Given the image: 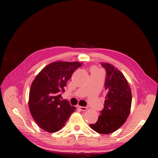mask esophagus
I'll list each match as a JSON object with an SVG mask.
<instances>
[{
  "label": "esophagus",
  "instance_id": "esophagus-1",
  "mask_svg": "<svg viewBox=\"0 0 158 158\" xmlns=\"http://www.w3.org/2000/svg\"><path fill=\"white\" fill-rule=\"evenodd\" d=\"M77 108H78V109L81 110V111H86V110L88 109L87 107H82V106H77Z\"/></svg>",
  "mask_w": 158,
  "mask_h": 158
}]
</instances>
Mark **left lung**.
Instances as JSON below:
<instances>
[{
	"label": "left lung",
	"instance_id": "8db88e82",
	"mask_svg": "<svg viewBox=\"0 0 158 158\" xmlns=\"http://www.w3.org/2000/svg\"><path fill=\"white\" fill-rule=\"evenodd\" d=\"M106 70V100L97 122L90 124L94 131L102 135L112 133L120 128L130 114L132 93L125 76L115 66L102 63Z\"/></svg>",
	"mask_w": 158,
	"mask_h": 158
}]
</instances>
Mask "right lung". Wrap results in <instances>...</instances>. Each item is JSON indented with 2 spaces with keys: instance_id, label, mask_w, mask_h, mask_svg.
<instances>
[{
  "instance_id": "right-lung-1",
  "label": "right lung",
  "mask_w": 158,
  "mask_h": 158,
  "mask_svg": "<svg viewBox=\"0 0 158 158\" xmlns=\"http://www.w3.org/2000/svg\"><path fill=\"white\" fill-rule=\"evenodd\" d=\"M79 62L56 61L47 65L31 83L29 108L37 125L47 132H55L64 126L76 109L66 100H61L62 92Z\"/></svg>"
}]
</instances>
